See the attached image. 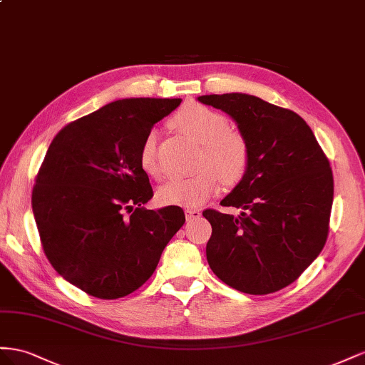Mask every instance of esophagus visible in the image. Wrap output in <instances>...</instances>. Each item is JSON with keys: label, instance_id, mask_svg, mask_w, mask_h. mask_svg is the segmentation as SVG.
Listing matches in <instances>:
<instances>
[{"label": "esophagus", "instance_id": "34e87169", "mask_svg": "<svg viewBox=\"0 0 365 365\" xmlns=\"http://www.w3.org/2000/svg\"><path fill=\"white\" fill-rule=\"evenodd\" d=\"M185 215H186V220H195V218L202 217V211H199V210H185Z\"/></svg>", "mask_w": 365, "mask_h": 365}]
</instances>
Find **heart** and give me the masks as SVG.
<instances>
[{
	"label": "heart",
	"mask_w": 365,
	"mask_h": 365,
	"mask_svg": "<svg viewBox=\"0 0 365 365\" xmlns=\"http://www.w3.org/2000/svg\"><path fill=\"white\" fill-rule=\"evenodd\" d=\"M173 123L202 148V171L192 177H174L159 188V200L163 205L195 207L203 205L218 191L220 181L234 186L247 173L249 147L237 133L229 131V120L222 113L200 103L186 106L175 114ZM142 170L158 177V133L150 131L140 148Z\"/></svg>",
	"instance_id": "obj_1"
}]
</instances>
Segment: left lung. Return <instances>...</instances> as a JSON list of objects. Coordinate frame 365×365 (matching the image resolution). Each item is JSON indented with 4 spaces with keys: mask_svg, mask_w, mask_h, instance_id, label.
I'll return each instance as SVG.
<instances>
[{
    "mask_svg": "<svg viewBox=\"0 0 365 365\" xmlns=\"http://www.w3.org/2000/svg\"><path fill=\"white\" fill-rule=\"evenodd\" d=\"M197 101L225 111L249 147L247 173L220 202L238 217L206 210V258L223 283L266 295L289 286L319 255L333 203L330 163L297 113L246 93Z\"/></svg>",
    "mask_w": 365,
    "mask_h": 365,
    "instance_id": "8db88e82",
    "label": "left lung"
}]
</instances>
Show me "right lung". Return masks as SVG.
<instances>
[{
  "label": "right lung",
  "mask_w": 365,
  "mask_h": 365,
  "mask_svg": "<svg viewBox=\"0 0 365 365\" xmlns=\"http://www.w3.org/2000/svg\"><path fill=\"white\" fill-rule=\"evenodd\" d=\"M180 102L118 99L50 143L32 192L35 222L51 266L88 295L116 299L139 289L185 223L179 206L145 210L153 188L140 166L147 134Z\"/></svg>",
  "instance_id": "1"
}]
</instances>
